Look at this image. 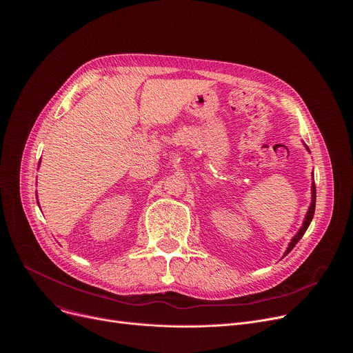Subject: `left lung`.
<instances>
[{
  "label": "left lung",
  "mask_w": 353,
  "mask_h": 353,
  "mask_svg": "<svg viewBox=\"0 0 353 353\" xmlns=\"http://www.w3.org/2000/svg\"><path fill=\"white\" fill-rule=\"evenodd\" d=\"M312 205H310V208H309V211H307V215H306V218H305V222H303V226L300 228V230L297 232V234L292 239V241L289 243V247H288V250H286V253H285V256L286 254H289L290 251H292V248L296 245V243L303 237V234H305V232L307 230V228H309V225H310V222H312V219H313V215H314V210H316V184L313 183L312 184Z\"/></svg>",
  "instance_id": "obj_1"
}]
</instances>
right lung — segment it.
I'll use <instances>...</instances> for the list:
<instances>
[{"label":"right lung","instance_id":"obj_1","mask_svg":"<svg viewBox=\"0 0 353 353\" xmlns=\"http://www.w3.org/2000/svg\"><path fill=\"white\" fill-rule=\"evenodd\" d=\"M39 163H40V162H39Z\"/></svg>","mask_w":353,"mask_h":353}]
</instances>
